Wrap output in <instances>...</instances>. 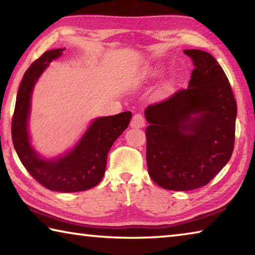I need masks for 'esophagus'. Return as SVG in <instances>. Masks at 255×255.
<instances>
[{"label":"esophagus","instance_id":"1","mask_svg":"<svg viewBox=\"0 0 255 255\" xmlns=\"http://www.w3.org/2000/svg\"><path fill=\"white\" fill-rule=\"evenodd\" d=\"M145 126V118L140 114H136L132 116V119L130 122L131 128H143Z\"/></svg>","mask_w":255,"mask_h":255}]
</instances>
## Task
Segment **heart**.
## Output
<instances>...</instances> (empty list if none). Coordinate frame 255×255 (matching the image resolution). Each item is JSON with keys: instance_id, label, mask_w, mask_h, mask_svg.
<instances>
[{"instance_id": "b5f03b06", "label": "heart", "mask_w": 255, "mask_h": 255, "mask_svg": "<svg viewBox=\"0 0 255 255\" xmlns=\"http://www.w3.org/2000/svg\"><path fill=\"white\" fill-rule=\"evenodd\" d=\"M157 74H158V71H155L154 72V75H157Z\"/></svg>"}]
</instances>
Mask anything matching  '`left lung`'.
I'll return each instance as SVG.
<instances>
[{
	"label": "left lung",
	"mask_w": 255,
	"mask_h": 255,
	"mask_svg": "<svg viewBox=\"0 0 255 255\" xmlns=\"http://www.w3.org/2000/svg\"><path fill=\"white\" fill-rule=\"evenodd\" d=\"M193 62L187 89L149 105L145 117L148 174L163 189L204 187L234 150L237 106L225 72L209 53L185 49Z\"/></svg>",
	"instance_id": "8db88e82"
}]
</instances>
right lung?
Masks as SVG:
<instances>
[{
    "label": "right lung",
    "mask_w": 255,
    "mask_h": 255,
    "mask_svg": "<svg viewBox=\"0 0 255 255\" xmlns=\"http://www.w3.org/2000/svg\"><path fill=\"white\" fill-rule=\"evenodd\" d=\"M64 50L46 51L25 71L16 94L11 131L15 152L34 180L53 191L77 192L100 183L106 172L108 153L115 140L126 130L131 112L94 119L81 140L67 154L50 159L39 156L32 148L28 131L32 90L49 63L58 58Z\"/></svg>",
    "instance_id": "right-lung-1"
}]
</instances>
